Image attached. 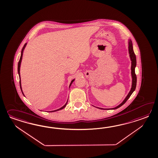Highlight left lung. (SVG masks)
I'll return each instance as SVG.
<instances>
[{
    "mask_svg": "<svg viewBox=\"0 0 158 158\" xmlns=\"http://www.w3.org/2000/svg\"><path fill=\"white\" fill-rule=\"evenodd\" d=\"M128 49H129V56H130V60L131 61V77H132V84H131V88L130 89V92H129L128 95H127L126 98L124 99V100L119 105L117 106L115 108H110V109H116L117 108H119L120 106H121L122 105H123L126 101L129 99L130 98V96L133 94L136 88V85H137V76L136 74L135 73V68L137 65V60H136V56L134 54V52L133 51V44H132V41L131 40H129L128 41ZM98 109H102V110H108L109 109H104V108H98V107H96Z\"/></svg>",
    "mask_w": 158,
    "mask_h": 158,
    "instance_id": "obj_1",
    "label": "left lung"
}]
</instances>
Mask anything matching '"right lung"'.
Here are the masks:
<instances>
[{"mask_svg":"<svg viewBox=\"0 0 158 158\" xmlns=\"http://www.w3.org/2000/svg\"><path fill=\"white\" fill-rule=\"evenodd\" d=\"M27 45V43L26 44H25L23 46V49L21 50V56H20V60H19V63H18V74H19V79H20V89H21V92H22V94H23V95L24 96V93H23V90H22V88H21V78H20V65H21V60H22V57H23V52H24V50L25 48V46ZM75 81V79H74L73 80H72V81H71L70 84V85H69V88L70 87L71 85L73 83V82ZM67 102H68V100H67V101L66 103L64 104V105H63L62 107H61L60 108V109H56V110H53V111H50V112H56V111H58V110H61V109H63L66 106L67 104Z\"/></svg>","mask_w":158,"mask_h":158,"instance_id":"1","label":"right lung"}]
</instances>
